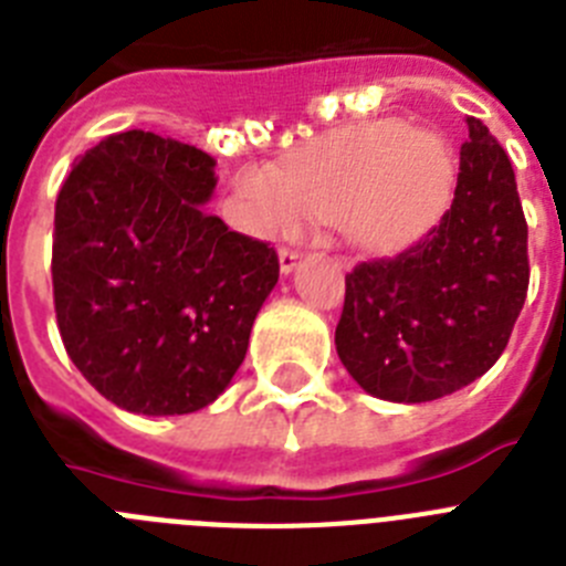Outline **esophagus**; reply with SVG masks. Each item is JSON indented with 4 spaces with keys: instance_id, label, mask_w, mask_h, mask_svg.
<instances>
[{
    "instance_id": "obj_1",
    "label": "esophagus",
    "mask_w": 566,
    "mask_h": 566,
    "mask_svg": "<svg viewBox=\"0 0 566 566\" xmlns=\"http://www.w3.org/2000/svg\"><path fill=\"white\" fill-rule=\"evenodd\" d=\"M277 258H280V272H283V274H289V272H292L294 266H297V258H300V252H297V249H292V247H280Z\"/></svg>"
}]
</instances>
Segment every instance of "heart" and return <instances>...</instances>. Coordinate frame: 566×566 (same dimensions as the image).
<instances>
[{
  "label": "heart",
  "mask_w": 566,
  "mask_h": 566,
  "mask_svg": "<svg viewBox=\"0 0 566 566\" xmlns=\"http://www.w3.org/2000/svg\"><path fill=\"white\" fill-rule=\"evenodd\" d=\"M453 181V153L442 135L374 122L334 133L283 169V178L249 172L243 192L254 227L286 232L306 212L337 221L345 240L363 249L391 247L422 227Z\"/></svg>",
  "instance_id": "obj_1"
}]
</instances>
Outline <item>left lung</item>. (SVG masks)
I'll return each instance as SVG.
<instances>
[{"mask_svg": "<svg viewBox=\"0 0 566 566\" xmlns=\"http://www.w3.org/2000/svg\"><path fill=\"white\" fill-rule=\"evenodd\" d=\"M530 283L527 221L507 153L468 118L451 209L391 258L345 274L334 343L371 397L431 402L502 357Z\"/></svg>", "mask_w": 566, "mask_h": 566, "instance_id": "8db88e82", "label": "left lung"}]
</instances>
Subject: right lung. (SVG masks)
Masks as SVG:
<instances>
[{
  "label": "right lung",
  "instance_id": "1",
  "mask_svg": "<svg viewBox=\"0 0 566 566\" xmlns=\"http://www.w3.org/2000/svg\"><path fill=\"white\" fill-rule=\"evenodd\" d=\"M214 158L144 129L73 164L53 221V303L70 359L109 402L144 417L207 408L232 382L277 252L203 203Z\"/></svg>",
  "mask_w": 566,
  "mask_h": 566
}]
</instances>
